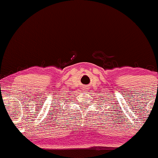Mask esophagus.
I'll list each match as a JSON object with an SVG mask.
<instances>
[{"mask_svg":"<svg viewBox=\"0 0 158 158\" xmlns=\"http://www.w3.org/2000/svg\"><path fill=\"white\" fill-rule=\"evenodd\" d=\"M83 89H84V90H85V89H86V88L85 87V88H83Z\"/></svg>","mask_w":158,"mask_h":158,"instance_id":"esophagus-1","label":"esophagus"}]
</instances>
